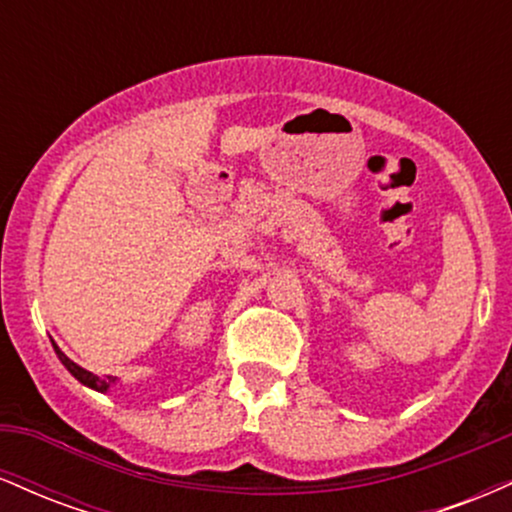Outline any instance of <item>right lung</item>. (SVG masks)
I'll return each mask as SVG.
<instances>
[{
  "label": "right lung",
  "mask_w": 512,
  "mask_h": 512,
  "mask_svg": "<svg viewBox=\"0 0 512 512\" xmlns=\"http://www.w3.org/2000/svg\"><path fill=\"white\" fill-rule=\"evenodd\" d=\"M52 346H55V344H52ZM55 351H57V356H60V361L64 363V368H67L69 373H72L74 378L79 380V383H84V385H88V387H93V390H98V392H105V390H108L110 385L115 383V380L110 378V375H108V378H98V375L88 373V370H84L81 366H76V363H74V361H69V358L64 356L62 351L57 349V346H55Z\"/></svg>",
  "instance_id": "1"
}]
</instances>
